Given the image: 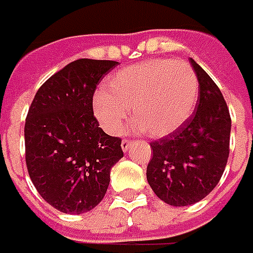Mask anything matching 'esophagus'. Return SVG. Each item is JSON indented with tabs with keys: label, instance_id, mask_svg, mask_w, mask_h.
I'll return each mask as SVG.
<instances>
[{
	"label": "esophagus",
	"instance_id": "1",
	"mask_svg": "<svg viewBox=\"0 0 253 253\" xmlns=\"http://www.w3.org/2000/svg\"><path fill=\"white\" fill-rule=\"evenodd\" d=\"M131 140H128V138H125V140H122V150L123 151H127L128 148H130V145H131Z\"/></svg>",
	"mask_w": 253,
	"mask_h": 253
}]
</instances>
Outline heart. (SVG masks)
<instances>
[{
	"label": "heart",
	"mask_w": 253,
	"mask_h": 253,
	"mask_svg": "<svg viewBox=\"0 0 253 253\" xmlns=\"http://www.w3.org/2000/svg\"><path fill=\"white\" fill-rule=\"evenodd\" d=\"M199 84L183 60H150L108 77L93 100V113L110 134H120L133 116L145 134L164 137L178 130L196 105Z\"/></svg>",
	"instance_id": "1"
}]
</instances>
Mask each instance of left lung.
<instances>
[{"label": "left lung", "mask_w": 253, "mask_h": 253, "mask_svg": "<svg viewBox=\"0 0 253 253\" xmlns=\"http://www.w3.org/2000/svg\"><path fill=\"white\" fill-rule=\"evenodd\" d=\"M199 81L196 110L167 137L150 143L147 180L170 206L195 205L220 182L230 154L231 118L221 91L190 58Z\"/></svg>", "instance_id": "1"}]
</instances>
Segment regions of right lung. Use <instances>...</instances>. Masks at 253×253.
I'll use <instances>...</instances> for the list:
<instances>
[{
	"instance_id": "1",
	"label": "right lung",
	"mask_w": 253,
	"mask_h": 253,
	"mask_svg": "<svg viewBox=\"0 0 253 253\" xmlns=\"http://www.w3.org/2000/svg\"><path fill=\"white\" fill-rule=\"evenodd\" d=\"M118 66L80 58L51 75L36 92L25 122V158L33 185L61 213L81 214L103 199L110 169L123 157L122 140L93 116L100 80Z\"/></svg>"
}]
</instances>
